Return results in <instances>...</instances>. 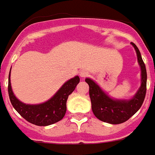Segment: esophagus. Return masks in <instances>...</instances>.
<instances>
[{
  "instance_id": "34e87169",
  "label": "esophagus",
  "mask_w": 155,
  "mask_h": 155,
  "mask_svg": "<svg viewBox=\"0 0 155 155\" xmlns=\"http://www.w3.org/2000/svg\"><path fill=\"white\" fill-rule=\"evenodd\" d=\"M79 75L82 78H86V77L88 76V72L87 71H85V70H81L79 72Z\"/></svg>"
}]
</instances>
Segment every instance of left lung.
Wrapping results in <instances>:
<instances>
[{
	"label": "left lung",
	"mask_w": 155,
	"mask_h": 155,
	"mask_svg": "<svg viewBox=\"0 0 155 155\" xmlns=\"http://www.w3.org/2000/svg\"><path fill=\"white\" fill-rule=\"evenodd\" d=\"M135 48L138 63L142 71V84L134 98L130 100H115L107 96L97 84L89 78H86V83L89 86V96L91 99L92 110L99 120L110 123L120 124L128 120L136 113L143 103L147 91V71L140 51L135 44L132 43Z\"/></svg>",
	"instance_id": "8db88e82"
}]
</instances>
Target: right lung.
<instances>
[{"label":"right lung","instance_id":"right-lung-1","mask_svg":"<svg viewBox=\"0 0 155 155\" xmlns=\"http://www.w3.org/2000/svg\"><path fill=\"white\" fill-rule=\"evenodd\" d=\"M79 77L71 78L60 88L55 95L45 103L40 104H25L19 101L12 93L8 78V94L14 109L26 120L36 126H48L61 120L67 111V100L79 83Z\"/></svg>","mask_w":155,"mask_h":155}]
</instances>
